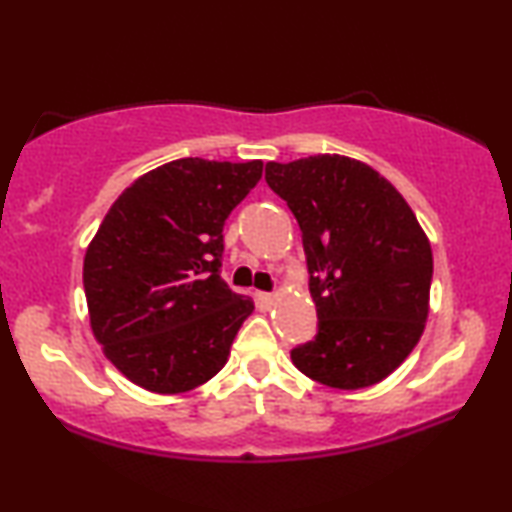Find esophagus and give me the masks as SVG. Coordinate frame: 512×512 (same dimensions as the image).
<instances>
[{"label":"esophagus","instance_id":"esophagus-1","mask_svg":"<svg viewBox=\"0 0 512 512\" xmlns=\"http://www.w3.org/2000/svg\"><path fill=\"white\" fill-rule=\"evenodd\" d=\"M254 298H256V305L263 307V310H270V307L275 305V300H277L275 293H265V291H256Z\"/></svg>","mask_w":512,"mask_h":512}]
</instances>
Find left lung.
<instances>
[{
	"label": "left lung",
	"instance_id": "8db88e82",
	"mask_svg": "<svg viewBox=\"0 0 512 512\" xmlns=\"http://www.w3.org/2000/svg\"><path fill=\"white\" fill-rule=\"evenodd\" d=\"M265 181L298 219L319 331L296 347L300 373L331 389L389 377L422 338L431 242L408 202L361 160L319 156L265 165Z\"/></svg>",
	"mask_w": 512,
	"mask_h": 512
}]
</instances>
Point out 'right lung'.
<instances>
[{
  "instance_id": "1",
  "label": "right lung",
  "mask_w": 512,
  "mask_h": 512,
  "mask_svg": "<svg viewBox=\"0 0 512 512\" xmlns=\"http://www.w3.org/2000/svg\"><path fill=\"white\" fill-rule=\"evenodd\" d=\"M261 174V160H172L132 181L90 240V328L137 387L184 394L226 366L254 303L219 275L223 226Z\"/></svg>"
}]
</instances>
